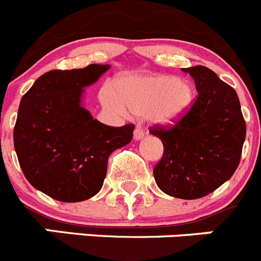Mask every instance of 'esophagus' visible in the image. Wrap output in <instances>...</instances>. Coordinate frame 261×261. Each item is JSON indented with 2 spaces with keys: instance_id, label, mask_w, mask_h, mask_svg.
Segmentation results:
<instances>
[{
  "instance_id": "obj_1",
  "label": "esophagus",
  "mask_w": 261,
  "mask_h": 261,
  "mask_svg": "<svg viewBox=\"0 0 261 261\" xmlns=\"http://www.w3.org/2000/svg\"><path fill=\"white\" fill-rule=\"evenodd\" d=\"M143 136H145V130H143L142 126H141V125L136 126V129H135V140L136 141L141 140V138H142Z\"/></svg>"
}]
</instances>
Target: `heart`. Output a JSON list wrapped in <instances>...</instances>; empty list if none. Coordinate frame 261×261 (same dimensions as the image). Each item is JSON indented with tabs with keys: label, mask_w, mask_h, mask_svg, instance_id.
Here are the masks:
<instances>
[{
	"label": "heart",
	"mask_w": 261,
	"mask_h": 261,
	"mask_svg": "<svg viewBox=\"0 0 261 261\" xmlns=\"http://www.w3.org/2000/svg\"><path fill=\"white\" fill-rule=\"evenodd\" d=\"M193 100L192 86L172 75L124 78L118 83V95L110 89L101 93L103 105L116 114H146L158 125L177 123L190 110Z\"/></svg>",
	"instance_id": "heart-1"
}]
</instances>
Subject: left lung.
<instances>
[{"mask_svg": "<svg viewBox=\"0 0 261 261\" xmlns=\"http://www.w3.org/2000/svg\"><path fill=\"white\" fill-rule=\"evenodd\" d=\"M193 76L192 106L172 125L150 126L164 152L153 168L166 195L195 200L214 192L237 169L246 138V121L234 89L202 65L183 69Z\"/></svg>", "mask_w": 261, "mask_h": 261, "instance_id": "left-lung-1", "label": "left lung"}]
</instances>
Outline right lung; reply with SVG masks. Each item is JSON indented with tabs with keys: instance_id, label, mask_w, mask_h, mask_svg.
Segmentation results:
<instances>
[{
	"instance_id": "right-lung-1",
	"label": "right lung",
	"mask_w": 261,
	"mask_h": 261,
	"mask_svg": "<svg viewBox=\"0 0 261 261\" xmlns=\"http://www.w3.org/2000/svg\"><path fill=\"white\" fill-rule=\"evenodd\" d=\"M109 65L49 70L21 97L14 146L34 188L63 202H79L101 190L109 156L133 138L135 124L110 126L81 106L83 87Z\"/></svg>"
}]
</instances>
